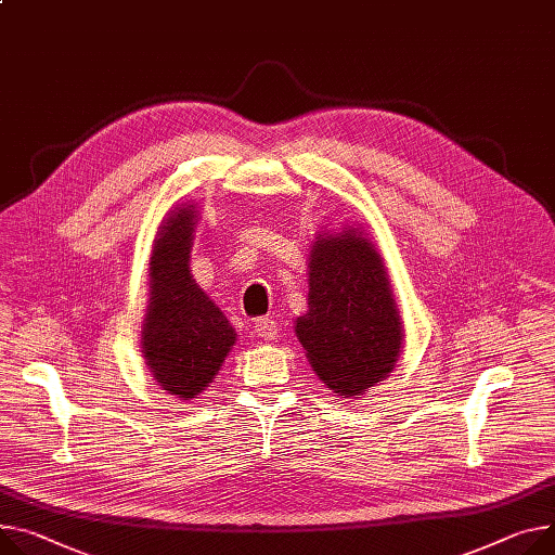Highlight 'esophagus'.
Listing matches in <instances>:
<instances>
[{
  "mask_svg": "<svg viewBox=\"0 0 555 555\" xmlns=\"http://www.w3.org/2000/svg\"><path fill=\"white\" fill-rule=\"evenodd\" d=\"M255 335L262 339H278L280 337V324L273 318H260L255 322Z\"/></svg>",
  "mask_w": 555,
  "mask_h": 555,
  "instance_id": "34e87169",
  "label": "esophagus"
}]
</instances>
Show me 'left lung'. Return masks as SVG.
I'll return each mask as SVG.
<instances>
[{"label":"left lung","mask_w":555,"mask_h":555,"mask_svg":"<svg viewBox=\"0 0 555 555\" xmlns=\"http://www.w3.org/2000/svg\"><path fill=\"white\" fill-rule=\"evenodd\" d=\"M295 333L326 389L360 396L385 379L404 328L375 244L358 229L322 233L309 253V311Z\"/></svg>","instance_id":"obj_1"}]
</instances>
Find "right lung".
<instances>
[{"label": "right lung", "instance_id": "1", "mask_svg": "<svg viewBox=\"0 0 555 555\" xmlns=\"http://www.w3.org/2000/svg\"><path fill=\"white\" fill-rule=\"evenodd\" d=\"M195 220V206L182 204L159 224L142 326V353L151 375L162 391L180 400H191L210 385L237 337L224 313L191 275Z\"/></svg>", "mask_w": 555, "mask_h": 555}]
</instances>
